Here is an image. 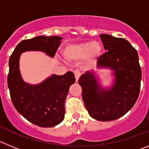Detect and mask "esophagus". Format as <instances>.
Segmentation results:
<instances>
[{
  "label": "esophagus",
  "mask_w": 149,
  "mask_h": 149,
  "mask_svg": "<svg viewBox=\"0 0 149 149\" xmlns=\"http://www.w3.org/2000/svg\"><path fill=\"white\" fill-rule=\"evenodd\" d=\"M74 74H75V78H76V82H78V81H79V77H80V76H81V73H80V72L78 70H74Z\"/></svg>",
  "instance_id": "obj_1"
}]
</instances>
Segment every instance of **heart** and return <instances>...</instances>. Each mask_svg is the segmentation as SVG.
<instances>
[{"instance_id":"1","label":"heart","mask_w":149,"mask_h":149,"mask_svg":"<svg viewBox=\"0 0 149 149\" xmlns=\"http://www.w3.org/2000/svg\"><path fill=\"white\" fill-rule=\"evenodd\" d=\"M102 47L98 42H81L68 45L64 51V56L68 60H79L86 57L88 62H93L101 54Z\"/></svg>"}]
</instances>
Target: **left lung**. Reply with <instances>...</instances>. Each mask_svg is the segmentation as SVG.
<instances>
[{
  "label": "left lung",
  "instance_id": "1",
  "mask_svg": "<svg viewBox=\"0 0 149 149\" xmlns=\"http://www.w3.org/2000/svg\"><path fill=\"white\" fill-rule=\"evenodd\" d=\"M107 52L98 58V67L115 70V84L109 90H101L93 73L86 72L79 79L82 99L93 118L110 121L119 118L132 108L138 98L142 72L137 51L123 38L100 35Z\"/></svg>",
  "mask_w": 149,
  "mask_h": 149
}]
</instances>
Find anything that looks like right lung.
Masks as SVG:
<instances>
[{
	"label": "right lung",
	"instance_id": "1",
	"mask_svg": "<svg viewBox=\"0 0 149 149\" xmlns=\"http://www.w3.org/2000/svg\"><path fill=\"white\" fill-rule=\"evenodd\" d=\"M62 37L39 36L20 42L9 61L7 83L15 109L25 118L40 127H52L65 118V101L69 87L75 82L74 74L54 75L39 85H30L23 81L19 70L20 54L27 51H41L54 56Z\"/></svg>",
	"mask_w": 149,
	"mask_h": 149
}]
</instances>
